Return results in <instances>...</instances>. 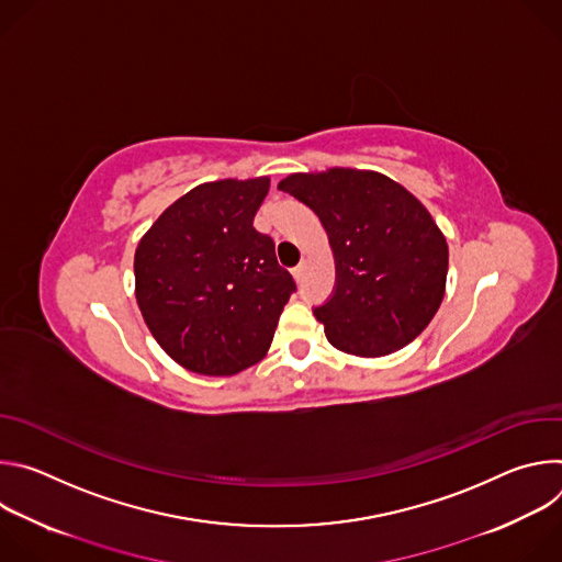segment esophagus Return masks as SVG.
<instances>
[{
	"label": "esophagus",
	"mask_w": 562,
	"mask_h": 562,
	"mask_svg": "<svg viewBox=\"0 0 562 562\" xmlns=\"http://www.w3.org/2000/svg\"><path fill=\"white\" fill-rule=\"evenodd\" d=\"M291 273H293V278L300 282V280H302V276H304V265H297Z\"/></svg>",
	"instance_id": "1"
}]
</instances>
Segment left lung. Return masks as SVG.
<instances>
[{
    "label": "left lung",
    "mask_w": 562,
    "mask_h": 562,
    "mask_svg": "<svg viewBox=\"0 0 562 562\" xmlns=\"http://www.w3.org/2000/svg\"><path fill=\"white\" fill-rule=\"evenodd\" d=\"M280 191L323 222L336 258L331 297L313 308L327 340L378 358L407 347L436 315L447 282V239L429 211L375 171L293 173Z\"/></svg>",
    "instance_id": "obj_1"
}]
</instances>
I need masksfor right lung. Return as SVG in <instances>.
<instances>
[{"instance_id":"right-lung-1","label":"right lung","mask_w":562,"mask_h":562,"mask_svg":"<svg viewBox=\"0 0 562 562\" xmlns=\"http://www.w3.org/2000/svg\"><path fill=\"white\" fill-rule=\"evenodd\" d=\"M269 178L206 182L173 202L139 239L135 297L178 364L233 375L260 362L295 291L273 239L254 226Z\"/></svg>"}]
</instances>
